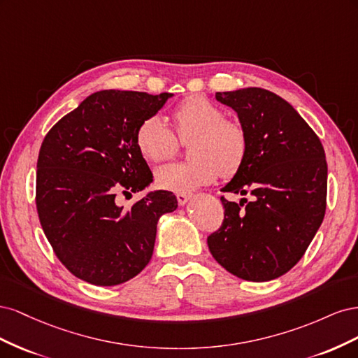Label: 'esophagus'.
<instances>
[{"label": "esophagus", "instance_id": "34e87169", "mask_svg": "<svg viewBox=\"0 0 358 358\" xmlns=\"http://www.w3.org/2000/svg\"><path fill=\"white\" fill-rule=\"evenodd\" d=\"M189 197H191V194H188V192H178V194H176L178 203H179L180 206L185 204V203L189 200Z\"/></svg>", "mask_w": 358, "mask_h": 358}]
</instances>
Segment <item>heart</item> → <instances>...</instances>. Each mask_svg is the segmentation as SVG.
<instances>
[{
    "label": "heart",
    "instance_id": "b5f03b06",
    "mask_svg": "<svg viewBox=\"0 0 358 358\" xmlns=\"http://www.w3.org/2000/svg\"><path fill=\"white\" fill-rule=\"evenodd\" d=\"M171 119L176 136L159 116L143 119L136 131L140 155L152 164L173 158L179 142H188V161L166 166L155 173L159 188L189 192L208 185L220 175H236L245 164L249 148L245 127L236 119L224 117L222 109L206 96H187L171 112Z\"/></svg>",
    "mask_w": 358,
    "mask_h": 358
}]
</instances>
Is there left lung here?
<instances>
[{"mask_svg":"<svg viewBox=\"0 0 358 358\" xmlns=\"http://www.w3.org/2000/svg\"><path fill=\"white\" fill-rule=\"evenodd\" d=\"M237 112L248 155L221 197L224 221L208 237L209 251L234 276L264 282L285 275L305 255L327 206V161L315 131L289 103L262 88L216 92ZM246 202L245 206L243 203Z\"/></svg>","mask_w":358,"mask_h":358,"instance_id":"8db88e82","label":"left lung"}]
</instances>
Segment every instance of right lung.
<instances>
[{"instance_id": "add662e5", "label": "right lung", "mask_w": 358, "mask_h": 358, "mask_svg": "<svg viewBox=\"0 0 358 358\" xmlns=\"http://www.w3.org/2000/svg\"><path fill=\"white\" fill-rule=\"evenodd\" d=\"M171 94L100 91L53 125L37 159L36 206L41 229L70 273L112 287L138 275L152 258L157 222L176 210L170 191H155L129 209L119 194L142 191L152 171L136 131Z\"/></svg>"}]
</instances>
